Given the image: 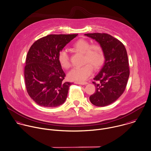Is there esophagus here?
Wrapping results in <instances>:
<instances>
[{"label":"esophagus","instance_id":"esophagus-1","mask_svg":"<svg viewBox=\"0 0 151 151\" xmlns=\"http://www.w3.org/2000/svg\"><path fill=\"white\" fill-rule=\"evenodd\" d=\"M75 83L79 84V85H86L88 84V82H75Z\"/></svg>","mask_w":151,"mask_h":151}]
</instances>
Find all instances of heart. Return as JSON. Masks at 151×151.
Here are the masks:
<instances>
[{
	"label": "heart",
	"instance_id": "obj_1",
	"mask_svg": "<svg viewBox=\"0 0 151 151\" xmlns=\"http://www.w3.org/2000/svg\"><path fill=\"white\" fill-rule=\"evenodd\" d=\"M72 48L77 52L83 53L84 63H86L83 66L73 68L69 73L68 77L72 81L82 82L86 80L92 72V66L94 69H98L104 63V51L98 43L91 45L89 41L81 39L73 44ZM58 60L63 68L68 69L70 67L69 57L65 50L59 52Z\"/></svg>",
	"mask_w": 151,
	"mask_h": 151
}]
</instances>
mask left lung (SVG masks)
<instances>
[{
  "mask_svg": "<svg viewBox=\"0 0 151 151\" xmlns=\"http://www.w3.org/2000/svg\"><path fill=\"white\" fill-rule=\"evenodd\" d=\"M102 47L104 65L93 82L95 92L89 97L96 106H105L116 101L124 93L129 76L128 58L126 48L118 39L107 33H87Z\"/></svg>",
  "mask_w": 151,
  "mask_h": 151,
  "instance_id": "left-lung-1",
  "label": "left lung"
}]
</instances>
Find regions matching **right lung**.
Masks as SVG:
<instances>
[{
    "label": "right lung",
    "mask_w": 151,
    "mask_h": 151,
    "mask_svg": "<svg viewBox=\"0 0 151 151\" xmlns=\"http://www.w3.org/2000/svg\"><path fill=\"white\" fill-rule=\"evenodd\" d=\"M77 35H49L30 47L24 71L25 86L30 97L39 106L54 108L65 102L72 83L63 81L65 73L58 55Z\"/></svg>",
    "instance_id": "1"
}]
</instances>
